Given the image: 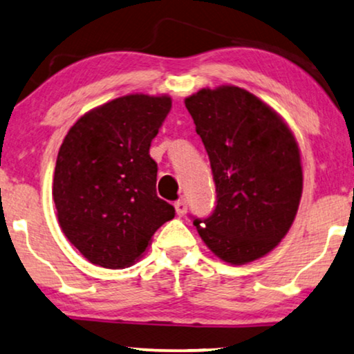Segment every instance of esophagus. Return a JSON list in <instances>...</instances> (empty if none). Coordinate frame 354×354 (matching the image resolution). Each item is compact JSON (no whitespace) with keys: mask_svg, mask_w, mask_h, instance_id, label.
Listing matches in <instances>:
<instances>
[{"mask_svg":"<svg viewBox=\"0 0 354 354\" xmlns=\"http://www.w3.org/2000/svg\"><path fill=\"white\" fill-rule=\"evenodd\" d=\"M175 210H176V215H178V216H184V215H186L187 207H186V201H184V198H181V201H178V202L175 203Z\"/></svg>","mask_w":354,"mask_h":354,"instance_id":"34e87169","label":"esophagus"}]
</instances>
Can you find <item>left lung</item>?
<instances>
[{"instance_id": "8db88e82", "label": "left lung", "mask_w": 354, "mask_h": 354, "mask_svg": "<svg viewBox=\"0 0 354 354\" xmlns=\"http://www.w3.org/2000/svg\"><path fill=\"white\" fill-rule=\"evenodd\" d=\"M216 186L212 216L194 220L205 245L229 265L260 260L279 245L300 205L303 170L295 134L247 89L223 84L184 99Z\"/></svg>"}]
</instances>
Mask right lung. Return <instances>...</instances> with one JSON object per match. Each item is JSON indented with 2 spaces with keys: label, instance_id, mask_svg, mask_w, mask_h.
Instances as JSON below:
<instances>
[{
  "label": "right lung",
  "instance_id": "obj_1",
  "mask_svg": "<svg viewBox=\"0 0 354 354\" xmlns=\"http://www.w3.org/2000/svg\"><path fill=\"white\" fill-rule=\"evenodd\" d=\"M171 109L168 94L134 93L83 113L64 138L53 179L57 221L93 265L136 263L175 208L157 197L152 139Z\"/></svg>",
  "mask_w": 354,
  "mask_h": 354
}]
</instances>
